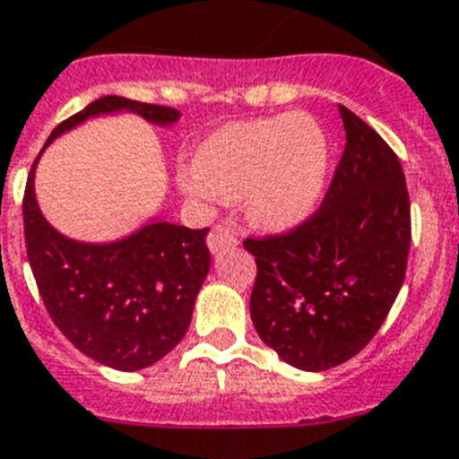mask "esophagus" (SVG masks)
Instances as JSON below:
<instances>
[{"instance_id": "34e87169", "label": "esophagus", "mask_w": 459, "mask_h": 459, "mask_svg": "<svg viewBox=\"0 0 459 459\" xmlns=\"http://www.w3.org/2000/svg\"><path fill=\"white\" fill-rule=\"evenodd\" d=\"M238 245H240V236H238V229L230 221L214 226V230L207 238V247H210L212 254H221L226 249L238 247Z\"/></svg>"}]
</instances>
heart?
<instances>
[{
	"mask_svg": "<svg viewBox=\"0 0 459 459\" xmlns=\"http://www.w3.org/2000/svg\"><path fill=\"white\" fill-rule=\"evenodd\" d=\"M329 140L307 114L226 123L177 168V186L203 207L245 198L254 229L282 233L306 221L325 198Z\"/></svg>",
	"mask_w": 459,
	"mask_h": 459,
	"instance_id": "1",
	"label": "heart"
}]
</instances>
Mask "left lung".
I'll list each match as a JSON object with an SVG mask.
<instances>
[{"instance_id":"left-lung-1","label":"left lung","mask_w":459,"mask_h":459,"mask_svg":"<svg viewBox=\"0 0 459 459\" xmlns=\"http://www.w3.org/2000/svg\"><path fill=\"white\" fill-rule=\"evenodd\" d=\"M345 152L310 221L245 240L256 256L249 313L261 341L301 371H329L367 348L406 277L411 203L399 158L338 105Z\"/></svg>"}]
</instances>
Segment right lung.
Returning a JSON list of instances; mask_svg holds the SVG:
<instances>
[{
  "mask_svg": "<svg viewBox=\"0 0 459 459\" xmlns=\"http://www.w3.org/2000/svg\"><path fill=\"white\" fill-rule=\"evenodd\" d=\"M118 114H134L156 128H172L182 117L172 107L105 95L60 123L46 146L91 118ZM41 153L27 177L22 221L27 259L46 310L67 341L102 367H152L182 342L191 325L195 296L210 273V229L191 230L152 214L140 229L109 242L65 236L37 200Z\"/></svg>",
  "mask_w": 459,
  "mask_h": 459,
  "instance_id": "1",
  "label": "right lung"
}]
</instances>
